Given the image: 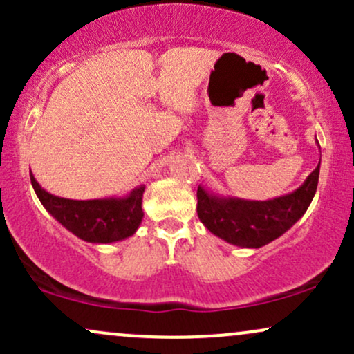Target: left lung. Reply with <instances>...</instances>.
<instances>
[{
	"label": "left lung",
	"instance_id": "8db88e82",
	"mask_svg": "<svg viewBox=\"0 0 354 354\" xmlns=\"http://www.w3.org/2000/svg\"><path fill=\"white\" fill-rule=\"evenodd\" d=\"M318 176L319 171H313ZM315 188L318 181L315 180ZM198 216L218 238L243 248H261L286 233L303 216L315 196L295 203L296 193L270 201H245L219 198L198 188Z\"/></svg>",
	"mask_w": 354,
	"mask_h": 354
}]
</instances>
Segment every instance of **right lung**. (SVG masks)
<instances>
[{
	"mask_svg": "<svg viewBox=\"0 0 354 354\" xmlns=\"http://www.w3.org/2000/svg\"><path fill=\"white\" fill-rule=\"evenodd\" d=\"M31 185L38 194L39 201L46 206V209L55 216L66 230L73 234L84 239L88 243H115L135 234L143 219V209H141V200H143L145 186H138L133 189L129 196L123 200H89V201H70L71 206H64L66 213L61 216L51 209L53 194L44 191L31 176Z\"/></svg>",
	"mask_w": 354,
	"mask_h": 354,
	"instance_id": "add662e5",
	"label": "right lung"
}]
</instances>
